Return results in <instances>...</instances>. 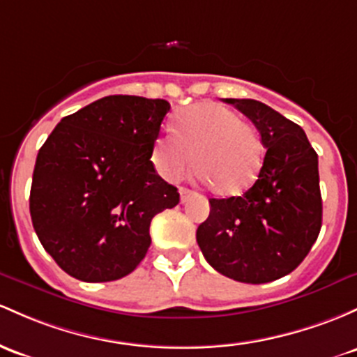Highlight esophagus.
<instances>
[{
  "label": "esophagus",
  "mask_w": 357,
  "mask_h": 357,
  "mask_svg": "<svg viewBox=\"0 0 357 357\" xmlns=\"http://www.w3.org/2000/svg\"><path fill=\"white\" fill-rule=\"evenodd\" d=\"M179 195H181V203H186L195 193L191 190H188V188H181V190H179Z\"/></svg>",
  "instance_id": "1"
}]
</instances>
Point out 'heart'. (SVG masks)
I'll list each match as a JSON object with an SVG mask.
<instances>
[{
	"label": "heart",
	"instance_id": "b5f03b06",
	"mask_svg": "<svg viewBox=\"0 0 357 357\" xmlns=\"http://www.w3.org/2000/svg\"><path fill=\"white\" fill-rule=\"evenodd\" d=\"M152 146V162L164 178L178 179L193 166L199 179L225 197L254 185L262 167V144L256 128L230 108L198 103L183 109Z\"/></svg>",
	"mask_w": 357,
	"mask_h": 357
}]
</instances>
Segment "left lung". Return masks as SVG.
I'll return each mask as SVG.
<instances>
[{"label": "left lung", "mask_w": 357, "mask_h": 357, "mask_svg": "<svg viewBox=\"0 0 357 357\" xmlns=\"http://www.w3.org/2000/svg\"><path fill=\"white\" fill-rule=\"evenodd\" d=\"M223 101L256 125L266 155L256 183L242 197L210 199V215L198 227L197 242L223 276L269 283L298 268L319 237V155L303 128L268 105Z\"/></svg>", "instance_id": "1"}]
</instances>
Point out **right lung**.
<instances>
[{
    "label": "right lung",
    "mask_w": 357,
    "mask_h": 357,
    "mask_svg": "<svg viewBox=\"0 0 357 357\" xmlns=\"http://www.w3.org/2000/svg\"><path fill=\"white\" fill-rule=\"evenodd\" d=\"M166 100L113 95L64 116L35 162L30 215L62 271L88 283L130 274L152 218L179 203L152 164Z\"/></svg>",
    "instance_id": "obj_1"
}]
</instances>
